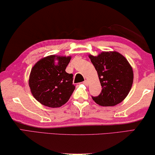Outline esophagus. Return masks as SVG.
Wrapping results in <instances>:
<instances>
[{
  "label": "esophagus",
  "mask_w": 155,
  "mask_h": 155,
  "mask_svg": "<svg viewBox=\"0 0 155 155\" xmlns=\"http://www.w3.org/2000/svg\"><path fill=\"white\" fill-rule=\"evenodd\" d=\"M83 84H84V85H86V86H88V82L87 80H84V82H83Z\"/></svg>",
  "instance_id": "34e87169"
}]
</instances>
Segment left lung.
<instances>
[{
  "mask_svg": "<svg viewBox=\"0 0 155 155\" xmlns=\"http://www.w3.org/2000/svg\"><path fill=\"white\" fill-rule=\"evenodd\" d=\"M97 71L101 92L93 100L101 106H113L128 95L133 82V71L126 58L117 51H103L97 56L88 55Z\"/></svg>",
  "mask_w": 155,
  "mask_h": 155,
  "instance_id": "1",
  "label": "left lung"
}]
</instances>
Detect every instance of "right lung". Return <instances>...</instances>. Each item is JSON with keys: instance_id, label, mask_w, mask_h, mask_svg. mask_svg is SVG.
Returning <instances> with one entry per match:
<instances>
[{"instance_id": "add662e5", "label": "right lung", "mask_w": 155, "mask_h": 155, "mask_svg": "<svg viewBox=\"0 0 155 155\" xmlns=\"http://www.w3.org/2000/svg\"><path fill=\"white\" fill-rule=\"evenodd\" d=\"M71 59V56L51 55L38 61L32 67L29 86L33 96L41 104L58 108L69 100L75 88L73 74L65 71Z\"/></svg>"}]
</instances>
